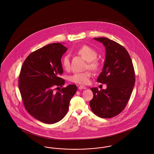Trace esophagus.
I'll return each mask as SVG.
<instances>
[{
    "label": "esophagus",
    "mask_w": 154,
    "mask_h": 154,
    "mask_svg": "<svg viewBox=\"0 0 154 154\" xmlns=\"http://www.w3.org/2000/svg\"><path fill=\"white\" fill-rule=\"evenodd\" d=\"M79 90H85L86 89V87L85 86H83V85H80L79 87Z\"/></svg>",
    "instance_id": "esophagus-1"
}]
</instances>
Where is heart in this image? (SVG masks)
<instances>
[{
    "label": "heart",
    "instance_id": "heart-1",
    "mask_svg": "<svg viewBox=\"0 0 154 154\" xmlns=\"http://www.w3.org/2000/svg\"><path fill=\"white\" fill-rule=\"evenodd\" d=\"M76 52L87 61V67L93 71H97L100 69V63L98 60L96 59L97 52L93 48L89 46L84 45L77 49ZM61 63L64 69L66 70H69L70 68V56L67 54L63 56L61 59ZM91 76V73L89 70L75 72L70 77V80L72 83L85 85L89 83Z\"/></svg>",
    "mask_w": 154,
    "mask_h": 154
}]
</instances>
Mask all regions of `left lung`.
Returning a JSON list of instances; mask_svg holds the SVG:
<instances>
[{
    "instance_id": "1",
    "label": "left lung",
    "mask_w": 154,
    "mask_h": 154,
    "mask_svg": "<svg viewBox=\"0 0 154 154\" xmlns=\"http://www.w3.org/2000/svg\"><path fill=\"white\" fill-rule=\"evenodd\" d=\"M106 48L103 71L97 82L106 84V90L91 88L93 98L90 101L92 111L100 118H112L127 106L135 84V71L130 56L118 43L106 37L94 38Z\"/></svg>"
}]
</instances>
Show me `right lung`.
Instances as JSON below:
<instances>
[{
    "label": "right lung",
    "instance_id": "right-lung-1",
    "mask_svg": "<svg viewBox=\"0 0 154 154\" xmlns=\"http://www.w3.org/2000/svg\"><path fill=\"white\" fill-rule=\"evenodd\" d=\"M67 50L60 43L48 45L30 53L21 68L19 88L24 106L34 118L46 124L64 117L77 90L71 84L54 91L65 83L60 75L63 72L61 58Z\"/></svg>",
    "mask_w": 154,
    "mask_h": 154
}]
</instances>
